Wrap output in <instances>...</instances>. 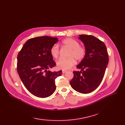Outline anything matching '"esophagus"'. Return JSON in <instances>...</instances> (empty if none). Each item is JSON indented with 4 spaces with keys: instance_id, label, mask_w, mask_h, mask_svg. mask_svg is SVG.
Instances as JSON below:
<instances>
[{
    "instance_id": "esophagus-1",
    "label": "esophagus",
    "mask_w": 125,
    "mask_h": 125,
    "mask_svg": "<svg viewBox=\"0 0 125 125\" xmlns=\"http://www.w3.org/2000/svg\"><path fill=\"white\" fill-rule=\"evenodd\" d=\"M67 70H62V73H67Z\"/></svg>"
}]
</instances>
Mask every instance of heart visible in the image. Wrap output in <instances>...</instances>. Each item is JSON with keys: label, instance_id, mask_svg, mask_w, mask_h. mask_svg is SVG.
Segmentation results:
<instances>
[{"label": "heart", "instance_id": "heart-1", "mask_svg": "<svg viewBox=\"0 0 125 125\" xmlns=\"http://www.w3.org/2000/svg\"><path fill=\"white\" fill-rule=\"evenodd\" d=\"M62 44L64 46L70 50L68 58H60L56 62L57 67L62 70L70 69L75 63V59L81 60L85 54V48L79 45L78 41L71 38H67L62 41ZM50 53L54 58H57L59 54V49L57 44H54L51 48Z\"/></svg>", "mask_w": 125, "mask_h": 125}]
</instances>
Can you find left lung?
Masks as SVG:
<instances>
[{
	"mask_svg": "<svg viewBox=\"0 0 125 125\" xmlns=\"http://www.w3.org/2000/svg\"><path fill=\"white\" fill-rule=\"evenodd\" d=\"M84 45L85 54L77 66L79 71H73L71 86L76 91L87 94L100 85L108 63V56L105 44L92 35L82 34L78 37Z\"/></svg>",
	"mask_w": 125,
	"mask_h": 125,
	"instance_id": "1",
	"label": "left lung"
}]
</instances>
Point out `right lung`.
I'll list each match as a JSON object with an SVG mask.
<instances>
[{
  "label": "right lung",
  "instance_id": "add662e5",
  "mask_svg": "<svg viewBox=\"0 0 125 125\" xmlns=\"http://www.w3.org/2000/svg\"><path fill=\"white\" fill-rule=\"evenodd\" d=\"M58 41L48 36L29 39L18 55L19 75L26 89L35 96L48 97L56 89L55 79L62 71L52 72L49 69L56 66L50 50Z\"/></svg>",
  "mask_w": 125,
  "mask_h": 125
}]
</instances>
